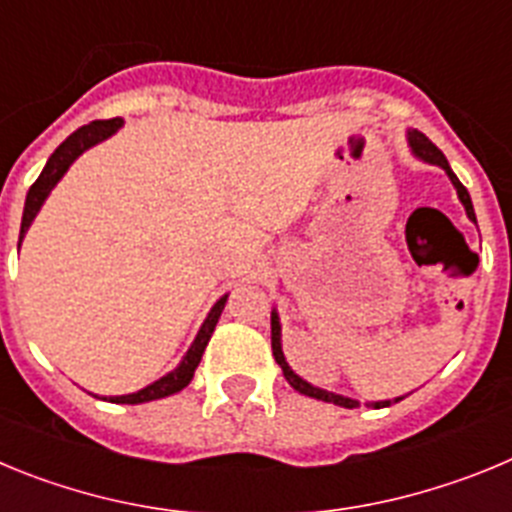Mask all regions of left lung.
<instances>
[{
  "mask_svg": "<svg viewBox=\"0 0 512 512\" xmlns=\"http://www.w3.org/2000/svg\"><path fill=\"white\" fill-rule=\"evenodd\" d=\"M408 143H410V151L415 153V156L420 158V161H425V164H433V166H441L446 174H449L451 184L456 187V194H459L461 205H464V210H467L469 220H474L477 223V217H474V207H472V197H469L467 187L456 179V174L451 171L449 161H446V156H443L441 151H438L436 146H433L431 140L425 138L420 130H408ZM271 351H274V359H277V364L282 366L284 372V379H287L292 387H295L300 395H307V397H315V400H323V402H333V405H341V408H359V402L351 400V397H343V395H336V392H328V390H320V387H312L310 382H305L302 377H297L295 372H292V366L287 364V359H284V351H282V325H279V315L277 310H271ZM402 397H395V400H382V402H369L372 408H387V405H392V402H400Z\"/></svg>",
  "mask_w": 512,
  "mask_h": 512,
  "instance_id": "left-lung-1",
  "label": "left lung"
}]
</instances>
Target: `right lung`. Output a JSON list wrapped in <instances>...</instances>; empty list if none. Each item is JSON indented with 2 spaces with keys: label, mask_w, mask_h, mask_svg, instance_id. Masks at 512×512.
<instances>
[{
  "label": "right lung",
  "mask_w": 512,
  "mask_h": 512,
  "mask_svg": "<svg viewBox=\"0 0 512 512\" xmlns=\"http://www.w3.org/2000/svg\"><path fill=\"white\" fill-rule=\"evenodd\" d=\"M122 128V117H115V120H94L89 122V125H84V128H79L76 133H71L69 138L63 140L61 146L56 148V151L51 153V158H48V164H45V169L40 171V176L35 179V184L30 187V192H27V200H25V210H22V225H20V243L22 238H25L27 228H30V223L35 220V215L40 212V207H43L45 197L51 194V189L56 187L58 182H61V176L69 171V166L74 164L76 158L81 156V153L87 151V148L97 146V143H102L104 138H110V135H115L117 130ZM225 302H228V295L220 297V300L212 305V310L207 312L205 323H202L200 333H197V338H194V343L189 346V351L184 354L182 364L176 366L174 372H169L166 377L156 379L153 384H148V387H143V390L133 392V395H117V397H102V400H110V402H120V405H140V402H151V400H161V397H169L174 395V392L184 390L189 382H192L194 377V369L200 366L202 361V354H205L207 343H210V336L212 330H215L217 320H220V312H223Z\"/></svg>",
  "instance_id": "right-lung-1"
}]
</instances>
